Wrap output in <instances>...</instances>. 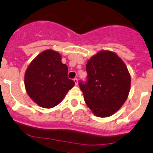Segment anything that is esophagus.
Listing matches in <instances>:
<instances>
[{
	"mask_svg": "<svg viewBox=\"0 0 153 153\" xmlns=\"http://www.w3.org/2000/svg\"><path fill=\"white\" fill-rule=\"evenodd\" d=\"M73 81H74V82H75V85H78V79H77V78H74Z\"/></svg>",
	"mask_w": 153,
	"mask_h": 153,
	"instance_id": "esophagus-1",
	"label": "esophagus"
}]
</instances>
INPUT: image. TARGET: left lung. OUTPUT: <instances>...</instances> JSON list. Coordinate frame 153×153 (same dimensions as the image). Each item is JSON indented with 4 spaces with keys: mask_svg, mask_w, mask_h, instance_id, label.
<instances>
[{
    "mask_svg": "<svg viewBox=\"0 0 153 153\" xmlns=\"http://www.w3.org/2000/svg\"><path fill=\"white\" fill-rule=\"evenodd\" d=\"M87 82L79 86L84 100L95 116L108 117L125 103L131 88V76L122 59L102 50L88 60Z\"/></svg>",
    "mask_w": 153,
    "mask_h": 153,
    "instance_id": "left-lung-1",
    "label": "left lung"
}]
</instances>
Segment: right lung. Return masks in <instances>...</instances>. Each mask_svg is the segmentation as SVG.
Wrapping results in <instances>:
<instances>
[{"instance_id":"add662e5","label":"right lung","mask_w":153,"mask_h":153,"mask_svg":"<svg viewBox=\"0 0 153 153\" xmlns=\"http://www.w3.org/2000/svg\"><path fill=\"white\" fill-rule=\"evenodd\" d=\"M68 67L57 51L48 49L39 54L28 66L25 74V90L39 106L51 108L64 99L75 85L68 78Z\"/></svg>"}]
</instances>
